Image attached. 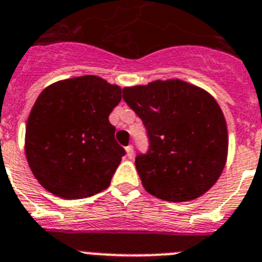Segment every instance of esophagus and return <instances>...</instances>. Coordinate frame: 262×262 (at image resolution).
<instances>
[{
	"label": "esophagus",
	"instance_id": "esophagus-1",
	"mask_svg": "<svg viewBox=\"0 0 262 262\" xmlns=\"http://www.w3.org/2000/svg\"><path fill=\"white\" fill-rule=\"evenodd\" d=\"M126 154H127V158L133 159L134 158V147L133 146L126 147Z\"/></svg>",
	"mask_w": 262,
	"mask_h": 262
}]
</instances>
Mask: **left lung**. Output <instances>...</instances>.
I'll return each mask as SVG.
<instances>
[{
    "label": "left lung",
    "instance_id": "8db88e82",
    "mask_svg": "<svg viewBox=\"0 0 262 262\" xmlns=\"http://www.w3.org/2000/svg\"><path fill=\"white\" fill-rule=\"evenodd\" d=\"M123 99L148 134V152L135 160L144 189L173 203L209 191L228 156L227 122L211 94L182 79H158L124 87Z\"/></svg>",
    "mask_w": 262,
    "mask_h": 262
}]
</instances>
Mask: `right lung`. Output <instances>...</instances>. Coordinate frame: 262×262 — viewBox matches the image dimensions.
I'll use <instances>...</instances> for the list:
<instances>
[{"label":"right lung","instance_id":"right-lung-1","mask_svg":"<svg viewBox=\"0 0 262 262\" xmlns=\"http://www.w3.org/2000/svg\"><path fill=\"white\" fill-rule=\"evenodd\" d=\"M122 89L97 75L58 80L29 114L25 154L38 183L67 200L103 191L126 154L108 115Z\"/></svg>","mask_w":262,"mask_h":262}]
</instances>
